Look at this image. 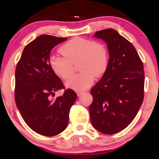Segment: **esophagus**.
Masks as SVG:
<instances>
[{
	"label": "esophagus",
	"instance_id": "obj_1",
	"mask_svg": "<svg viewBox=\"0 0 159 159\" xmlns=\"http://www.w3.org/2000/svg\"><path fill=\"white\" fill-rule=\"evenodd\" d=\"M76 93H77L78 96H80L83 94V92H80V91H77Z\"/></svg>",
	"mask_w": 159,
	"mask_h": 159
}]
</instances>
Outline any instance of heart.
<instances>
[{
	"mask_svg": "<svg viewBox=\"0 0 159 159\" xmlns=\"http://www.w3.org/2000/svg\"><path fill=\"white\" fill-rule=\"evenodd\" d=\"M60 52L62 56H51L50 66L57 76L67 80L73 76L74 65L78 62L80 73L66 83L69 88L76 91L87 89L95 76H101L108 66V49L101 41L74 38L60 48Z\"/></svg>",
	"mask_w": 159,
	"mask_h": 159,
	"instance_id": "1",
	"label": "heart"
}]
</instances>
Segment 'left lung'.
<instances>
[{"label":"left lung","instance_id":"1","mask_svg":"<svg viewBox=\"0 0 159 159\" xmlns=\"http://www.w3.org/2000/svg\"><path fill=\"white\" fill-rule=\"evenodd\" d=\"M94 37L107 43L110 57L103 76L90 90V120L96 130L112 134L127 127L140 108L144 66L133 44L114 29L97 31Z\"/></svg>","mask_w":159,"mask_h":159}]
</instances>
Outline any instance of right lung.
<instances>
[{"label": "right lung", "mask_w": 159, "mask_h": 159, "mask_svg": "<svg viewBox=\"0 0 159 159\" xmlns=\"http://www.w3.org/2000/svg\"><path fill=\"white\" fill-rule=\"evenodd\" d=\"M67 38L41 35L26 45L15 69V99L24 120L31 129L44 136L61 133L69 123V114L77 95L64 90L52 100L56 91L65 89L50 66L52 48Z\"/></svg>", "instance_id": "right-lung-1"}]
</instances>
